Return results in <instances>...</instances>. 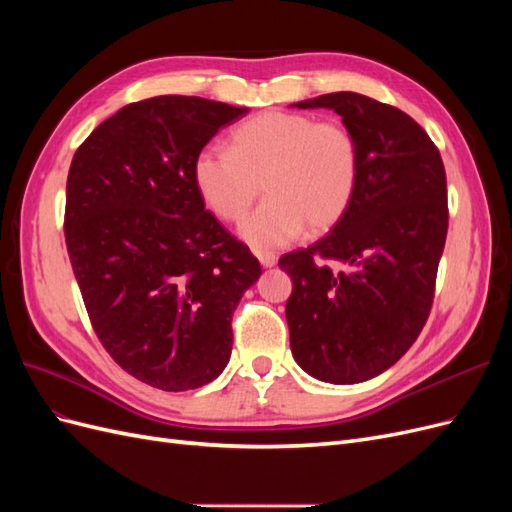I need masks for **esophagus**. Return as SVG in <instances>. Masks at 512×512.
<instances>
[{
    "instance_id": "obj_1",
    "label": "esophagus",
    "mask_w": 512,
    "mask_h": 512,
    "mask_svg": "<svg viewBox=\"0 0 512 512\" xmlns=\"http://www.w3.org/2000/svg\"><path fill=\"white\" fill-rule=\"evenodd\" d=\"M256 256H258L262 267L269 269V267H275V265H277V256H275L273 252H256Z\"/></svg>"
}]
</instances>
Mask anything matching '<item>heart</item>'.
<instances>
[{
	"label": "heart",
	"instance_id": "obj_1",
	"mask_svg": "<svg viewBox=\"0 0 512 512\" xmlns=\"http://www.w3.org/2000/svg\"><path fill=\"white\" fill-rule=\"evenodd\" d=\"M361 145L339 121L267 111L230 132V147L203 149L192 175L205 205L237 222L262 192L267 200L241 224L254 247H280L303 230L320 235L342 222L361 183Z\"/></svg>",
	"mask_w": 512,
	"mask_h": 512
}]
</instances>
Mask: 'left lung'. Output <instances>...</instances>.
Masks as SVG:
<instances>
[{"mask_svg": "<svg viewBox=\"0 0 512 512\" xmlns=\"http://www.w3.org/2000/svg\"><path fill=\"white\" fill-rule=\"evenodd\" d=\"M294 106L342 115L363 164L342 222L280 258L292 277L290 348L309 376L363 382L395 365L429 318L448 230L444 164L427 132L391 104L337 91Z\"/></svg>", "mask_w": 512, "mask_h": 512, "instance_id": "left-lung-1", "label": "left lung"}]
</instances>
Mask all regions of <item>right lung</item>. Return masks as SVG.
I'll return each mask as SVG.
<instances>
[{
  "label": "right lung",
  "instance_id": "1",
  "mask_svg": "<svg viewBox=\"0 0 512 512\" xmlns=\"http://www.w3.org/2000/svg\"><path fill=\"white\" fill-rule=\"evenodd\" d=\"M247 108L196 96L123 106L76 149L64 232L104 350L153 389L222 374L232 312L262 273L250 247L205 209L192 166Z\"/></svg>",
  "mask_w": 512,
  "mask_h": 512
}]
</instances>
